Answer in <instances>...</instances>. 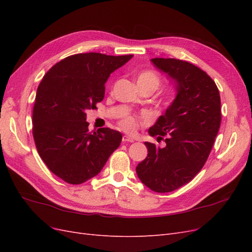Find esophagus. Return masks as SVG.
I'll return each mask as SVG.
<instances>
[{
  "label": "esophagus",
  "instance_id": "obj_1",
  "mask_svg": "<svg viewBox=\"0 0 252 252\" xmlns=\"http://www.w3.org/2000/svg\"><path fill=\"white\" fill-rule=\"evenodd\" d=\"M122 141H123L124 143H126V142L132 143L134 140L132 138H130V136H128V135H123V139H122Z\"/></svg>",
  "mask_w": 252,
  "mask_h": 252
}]
</instances>
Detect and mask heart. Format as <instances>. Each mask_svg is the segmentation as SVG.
<instances>
[{"label": "heart", "mask_w": 252, "mask_h": 252, "mask_svg": "<svg viewBox=\"0 0 252 252\" xmlns=\"http://www.w3.org/2000/svg\"><path fill=\"white\" fill-rule=\"evenodd\" d=\"M136 84H144V85H148L152 89L156 90L159 85V79L155 72L144 71L138 77ZM121 125L125 129V130L133 131V130H135V128L138 127L139 123H138V120H136L135 118L127 117L121 122Z\"/></svg>", "instance_id": "obj_1"}]
</instances>
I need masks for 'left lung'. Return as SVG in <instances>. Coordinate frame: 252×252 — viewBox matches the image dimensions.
Here are the masks:
<instances>
[{
    "label": "left lung",
    "instance_id": "left-lung-1",
    "mask_svg": "<svg viewBox=\"0 0 252 252\" xmlns=\"http://www.w3.org/2000/svg\"><path fill=\"white\" fill-rule=\"evenodd\" d=\"M151 62L175 84L177 94L149 134L164 145L145 142L148 155L135 171L156 192H170L191 181L207 161L220 125V98L216 83L195 65L177 59Z\"/></svg>",
    "mask_w": 252,
    "mask_h": 252
}]
</instances>
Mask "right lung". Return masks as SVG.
Listing matches in <instances>:
<instances>
[{
    "label": "right lung",
    "mask_w": 252,
    "mask_h": 252,
    "mask_svg": "<svg viewBox=\"0 0 252 252\" xmlns=\"http://www.w3.org/2000/svg\"><path fill=\"white\" fill-rule=\"evenodd\" d=\"M133 56L79 53L60 61L36 90L32 133L49 170L69 184H82L100 173L122 141L120 131L89 132L86 111L105 95L110 74Z\"/></svg>",
    "instance_id": "right-lung-1"
}]
</instances>
